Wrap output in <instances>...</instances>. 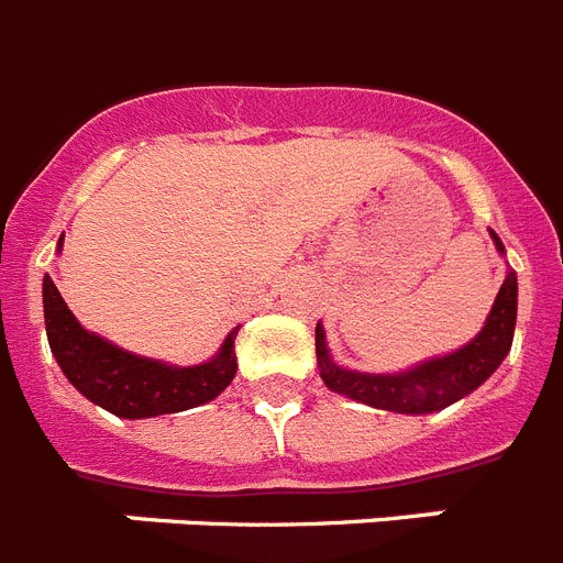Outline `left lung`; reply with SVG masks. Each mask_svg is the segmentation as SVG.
<instances>
[{
    "label": "left lung",
    "mask_w": 563,
    "mask_h": 563,
    "mask_svg": "<svg viewBox=\"0 0 563 563\" xmlns=\"http://www.w3.org/2000/svg\"><path fill=\"white\" fill-rule=\"evenodd\" d=\"M496 247L504 253V244L496 233ZM516 307H518V282L516 273H507L501 290L496 296V305L489 310V319L478 339H473L467 347L455 350L444 358H432L410 373L398 376H367V373H353V369L335 367L324 344V330L316 328V355H319L321 378L330 390L344 393V396L364 401L369 407L390 412H432L444 410L467 393H473L482 382L493 376V369L504 362V355L512 347V333H516Z\"/></svg>",
    "instance_id": "left-lung-1"
}]
</instances>
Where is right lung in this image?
Returning <instances> with one entry per match:
<instances>
[{"label": "right lung", "mask_w": 563, "mask_h": 563, "mask_svg": "<svg viewBox=\"0 0 563 563\" xmlns=\"http://www.w3.org/2000/svg\"><path fill=\"white\" fill-rule=\"evenodd\" d=\"M42 296L47 341L62 373L81 396H88L93 405L104 407L119 419H151L165 412L190 410L216 398L233 382V341L239 328L224 339L213 362L199 367H167L124 353L99 335L81 330L51 276H45Z\"/></svg>", "instance_id": "1"}]
</instances>
